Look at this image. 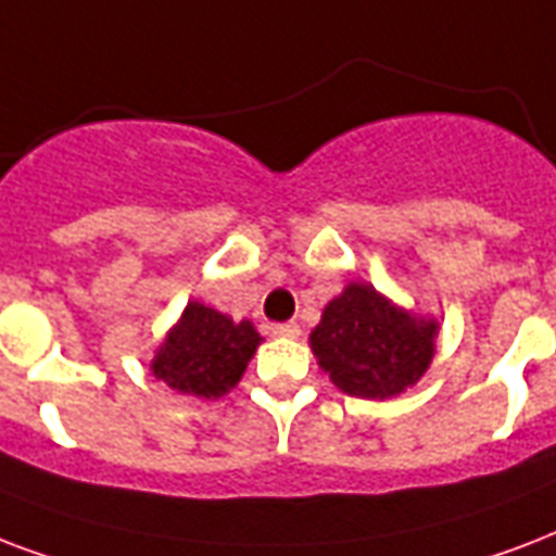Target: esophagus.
<instances>
[{
    "label": "esophagus",
    "instance_id": "1",
    "mask_svg": "<svg viewBox=\"0 0 556 556\" xmlns=\"http://www.w3.org/2000/svg\"><path fill=\"white\" fill-rule=\"evenodd\" d=\"M270 334H274V338H296V334H300V326H296L294 320H291V324H274L270 326Z\"/></svg>",
    "mask_w": 556,
    "mask_h": 556
}]
</instances>
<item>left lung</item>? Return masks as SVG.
<instances>
[{
	"label": "left lung",
	"mask_w": 556,
	"mask_h": 556,
	"mask_svg": "<svg viewBox=\"0 0 556 556\" xmlns=\"http://www.w3.org/2000/svg\"><path fill=\"white\" fill-rule=\"evenodd\" d=\"M438 329V320L410 315L367 282H350L329 300L308 341L338 391L391 400L429 370Z\"/></svg>",
	"instance_id": "obj_1"
}]
</instances>
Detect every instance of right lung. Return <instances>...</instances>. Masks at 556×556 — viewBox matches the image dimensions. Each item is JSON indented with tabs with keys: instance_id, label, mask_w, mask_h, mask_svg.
I'll return each instance as SVG.
<instances>
[{
	"instance_id": "add662e5",
	"label": "right lung",
	"mask_w": 556,
	"mask_h": 556,
	"mask_svg": "<svg viewBox=\"0 0 556 556\" xmlns=\"http://www.w3.org/2000/svg\"><path fill=\"white\" fill-rule=\"evenodd\" d=\"M260 344L262 334L250 320L236 324L192 300L156 350L151 372L172 391L218 400L239 384Z\"/></svg>"
}]
</instances>
